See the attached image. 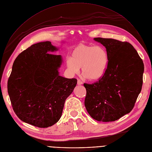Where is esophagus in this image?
I'll return each mask as SVG.
<instances>
[{"mask_svg": "<svg viewBox=\"0 0 152 152\" xmlns=\"http://www.w3.org/2000/svg\"><path fill=\"white\" fill-rule=\"evenodd\" d=\"M83 84V82L79 79H77V85H81Z\"/></svg>", "mask_w": 152, "mask_h": 152, "instance_id": "1", "label": "esophagus"}]
</instances>
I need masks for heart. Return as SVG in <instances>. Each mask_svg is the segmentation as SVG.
I'll return each mask as SVG.
<instances>
[{
  "label": "heart",
  "instance_id": "1",
  "mask_svg": "<svg viewBox=\"0 0 152 152\" xmlns=\"http://www.w3.org/2000/svg\"><path fill=\"white\" fill-rule=\"evenodd\" d=\"M108 63V54L103 48L84 44L76 46L66 61L72 73L77 74L82 67L83 76L90 81L99 80L104 76Z\"/></svg>",
  "mask_w": 152,
  "mask_h": 152
}]
</instances>
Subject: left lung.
Listing matches in <instances>:
<instances>
[{"mask_svg":"<svg viewBox=\"0 0 152 152\" xmlns=\"http://www.w3.org/2000/svg\"><path fill=\"white\" fill-rule=\"evenodd\" d=\"M94 39L106 48L108 63L99 81L84 84V105L95 120L114 121L133 109L142 90L143 63L129 42L102 37Z\"/></svg>","mask_w":152,"mask_h":152,"instance_id":"obj_1","label":"left lung"}]
</instances>
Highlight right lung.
<instances>
[{"instance_id":"obj_1","label":"right lung","mask_w":152,"mask_h":152,"mask_svg":"<svg viewBox=\"0 0 152 152\" xmlns=\"http://www.w3.org/2000/svg\"><path fill=\"white\" fill-rule=\"evenodd\" d=\"M49 41L32 45L14 61L8 93L14 112L23 122L38 127L57 123L64 104L77 84L59 75L61 55Z\"/></svg>"}]
</instances>
